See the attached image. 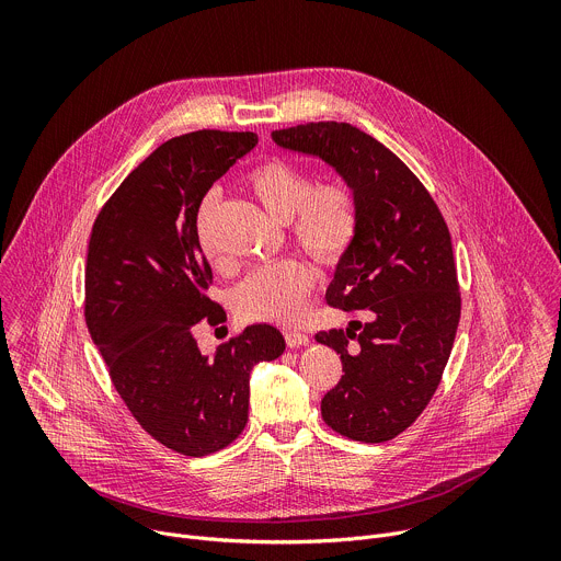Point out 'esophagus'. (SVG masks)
Wrapping results in <instances>:
<instances>
[{
    "instance_id": "1",
    "label": "esophagus",
    "mask_w": 561,
    "mask_h": 561,
    "mask_svg": "<svg viewBox=\"0 0 561 561\" xmlns=\"http://www.w3.org/2000/svg\"><path fill=\"white\" fill-rule=\"evenodd\" d=\"M284 340H286V346L288 348H299V346H306L310 342V337L306 333H299V331H288L284 333Z\"/></svg>"
}]
</instances>
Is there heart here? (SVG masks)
Here are the masks:
<instances>
[{"instance_id":"b5f03b06","label":"heart","mask_w":561,"mask_h":561,"mask_svg":"<svg viewBox=\"0 0 561 561\" xmlns=\"http://www.w3.org/2000/svg\"><path fill=\"white\" fill-rule=\"evenodd\" d=\"M247 184L264 208L279 221H290L295 242L322 266H337L351 251L359 228L357 197L342 178L312 182V173L284 157H268L249 175ZM217 195L208 193L195 215V237L202 253L217 262L210 237ZM314 286L310 266L301 260L262 264L237 284L234 310L251 322L293 324L301 317Z\"/></svg>"}]
</instances>
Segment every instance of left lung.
<instances>
[{
  "instance_id": "obj_1",
  "label": "left lung",
  "mask_w": 561,
  "mask_h": 561,
  "mask_svg": "<svg viewBox=\"0 0 561 561\" xmlns=\"http://www.w3.org/2000/svg\"><path fill=\"white\" fill-rule=\"evenodd\" d=\"M273 139L327 159L355 191L359 228L327 301L366 310L368 324L314 335L344 368L322 417L348 439L388 442L428 407L457 335L461 293L446 219L402 159L346 122H308Z\"/></svg>"
}]
</instances>
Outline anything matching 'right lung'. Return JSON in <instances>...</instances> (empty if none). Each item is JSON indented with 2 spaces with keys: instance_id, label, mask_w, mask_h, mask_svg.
<instances>
[{
  "instance_id": "1",
  "label": "right lung",
  "mask_w": 561,
  "mask_h": 561,
  "mask_svg": "<svg viewBox=\"0 0 561 561\" xmlns=\"http://www.w3.org/2000/svg\"><path fill=\"white\" fill-rule=\"evenodd\" d=\"M257 133L197 130L150 152L95 217L84 271V317L126 409L162 446L186 457L226 448L249 422V377L286 344L268 324L232 335L213 355L195 340L226 310L195 237L199 202Z\"/></svg>"
}]
</instances>
